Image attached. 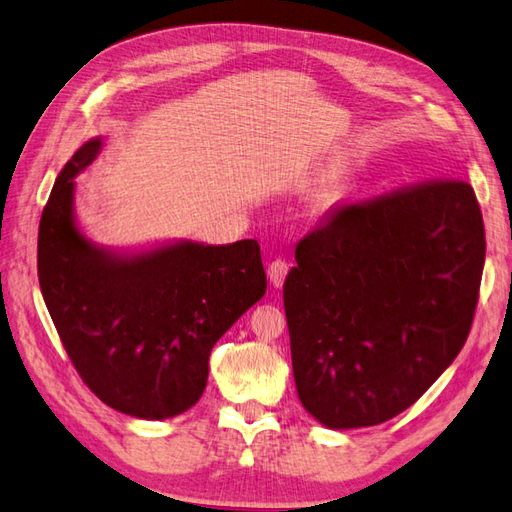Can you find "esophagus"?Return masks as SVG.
<instances>
[{"label": "esophagus", "instance_id": "34e87169", "mask_svg": "<svg viewBox=\"0 0 512 512\" xmlns=\"http://www.w3.org/2000/svg\"><path fill=\"white\" fill-rule=\"evenodd\" d=\"M286 273H289V263H286V260H280V258L273 260V263L267 269V276H269V282L273 284V289H280V286L286 280Z\"/></svg>", "mask_w": 512, "mask_h": 512}]
</instances>
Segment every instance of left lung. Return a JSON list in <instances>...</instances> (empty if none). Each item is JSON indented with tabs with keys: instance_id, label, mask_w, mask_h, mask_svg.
<instances>
[{
	"instance_id": "8db88e82",
	"label": "left lung",
	"mask_w": 512,
	"mask_h": 512,
	"mask_svg": "<svg viewBox=\"0 0 512 512\" xmlns=\"http://www.w3.org/2000/svg\"><path fill=\"white\" fill-rule=\"evenodd\" d=\"M467 182H430L336 210L284 282L297 395L330 430L404 413L463 350L484 267Z\"/></svg>"
}]
</instances>
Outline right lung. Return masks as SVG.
<instances>
[{
  "instance_id": "obj_1",
  "label": "right lung",
  "mask_w": 512,
  "mask_h": 512,
  "mask_svg": "<svg viewBox=\"0 0 512 512\" xmlns=\"http://www.w3.org/2000/svg\"><path fill=\"white\" fill-rule=\"evenodd\" d=\"M86 141L60 171L39 226V282L60 341L110 408L160 421L197 404L215 343L267 291L260 245L189 239L139 249L91 241L76 178L102 152Z\"/></svg>"
}]
</instances>
